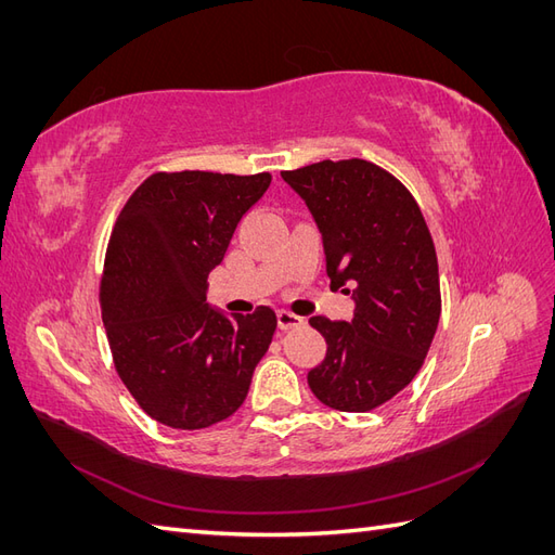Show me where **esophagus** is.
I'll return each instance as SVG.
<instances>
[{"label":"esophagus","instance_id":"esophagus-1","mask_svg":"<svg viewBox=\"0 0 555 555\" xmlns=\"http://www.w3.org/2000/svg\"><path fill=\"white\" fill-rule=\"evenodd\" d=\"M278 326H280L282 331L300 328V326H306V319L294 314V312H287V310H278Z\"/></svg>","mask_w":555,"mask_h":555}]
</instances>
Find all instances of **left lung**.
<instances>
[{
    "label": "left lung",
    "mask_w": 555,
    "mask_h": 555,
    "mask_svg": "<svg viewBox=\"0 0 555 555\" xmlns=\"http://www.w3.org/2000/svg\"><path fill=\"white\" fill-rule=\"evenodd\" d=\"M282 180L322 233L331 289L354 298L349 322L310 319L326 338L310 389L333 410H375L414 379L438 331L440 273L424 215L405 184L365 159H324Z\"/></svg>",
    "instance_id": "obj_1"
}]
</instances>
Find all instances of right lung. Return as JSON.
I'll list each match as a JSON object with an SVG mask.
<instances>
[{"instance_id":"right-lung-1","label":"right lung","mask_w":555,"mask_h":555,"mask_svg":"<svg viewBox=\"0 0 555 555\" xmlns=\"http://www.w3.org/2000/svg\"><path fill=\"white\" fill-rule=\"evenodd\" d=\"M271 173H155L113 227L102 319L115 371L155 422L196 430L236 412L273 340L271 308L224 314L206 304L243 215Z\"/></svg>"}]
</instances>
